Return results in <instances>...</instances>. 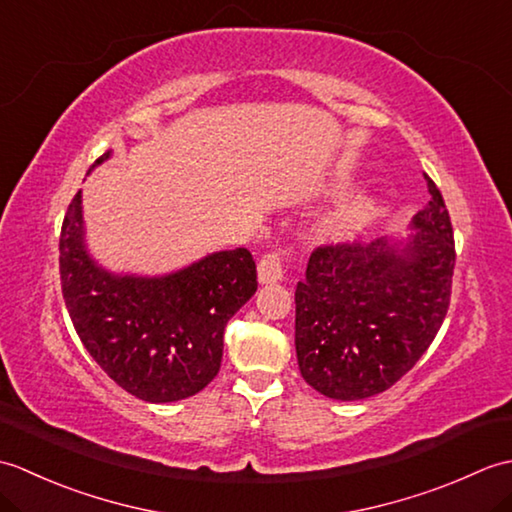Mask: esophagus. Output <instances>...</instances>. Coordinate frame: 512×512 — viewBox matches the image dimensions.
<instances>
[{
	"mask_svg": "<svg viewBox=\"0 0 512 512\" xmlns=\"http://www.w3.org/2000/svg\"><path fill=\"white\" fill-rule=\"evenodd\" d=\"M284 262H286V250H275L268 253L257 264V279L259 284H277L284 277Z\"/></svg>",
	"mask_w": 512,
	"mask_h": 512,
	"instance_id": "1",
	"label": "esophagus"
}]
</instances>
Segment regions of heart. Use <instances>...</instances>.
I'll return each instance as SVG.
<instances>
[{
    "label": "heart",
    "mask_w": 512,
    "mask_h": 512,
    "mask_svg": "<svg viewBox=\"0 0 512 512\" xmlns=\"http://www.w3.org/2000/svg\"><path fill=\"white\" fill-rule=\"evenodd\" d=\"M378 198L369 193H358L354 198L345 200L343 204L325 217L321 222V233L330 239H352L358 233H363L365 228L372 224L380 215Z\"/></svg>",
    "instance_id": "b5f03b06"
}]
</instances>
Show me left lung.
<instances>
[{
  "instance_id": "obj_1",
  "label": "left lung",
  "mask_w": 512,
  "mask_h": 512,
  "mask_svg": "<svg viewBox=\"0 0 512 512\" xmlns=\"http://www.w3.org/2000/svg\"><path fill=\"white\" fill-rule=\"evenodd\" d=\"M407 237L321 246L295 290V345L303 380L334 400L383 394L427 352L447 317L455 244L442 193Z\"/></svg>"
}]
</instances>
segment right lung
Returning a JSON list of instances; mask_svg holds the SVG:
<instances>
[{
	"label": "right lung",
	"instance_id": "add662e5",
	"mask_svg": "<svg viewBox=\"0 0 512 512\" xmlns=\"http://www.w3.org/2000/svg\"><path fill=\"white\" fill-rule=\"evenodd\" d=\"M59 253L65 308L85 350L145 402H176L209 385L220 372L228 319L257 290L246 248L217 250L156 277L103 268L85 244L81 191L65 213Z\"/></svg>",
	"mask_w": 512,
	"mask_h": 512
}]
</instances>
